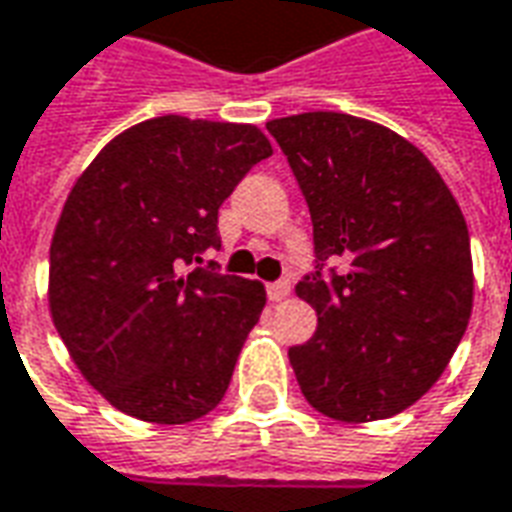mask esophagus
<instances>
[{
	"mask_svg": "<svg viewBox=\"0 0 512 512\" xmlns=\"http://www.w3.org/2000/svg\"><path fill=\"white\" fill-rule=\"evenodd\" d=\"M289 292H292V284H289V281H275V284H267V297H270L273 303H281V300H286V297H289Z\"/></svg>",
	"mask_w": 512,
	"mask_h": 512,
	"instance_id": "obj_1",
	"label": "esophagus"
}]
</instances>
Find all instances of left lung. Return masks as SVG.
<instances>
[{"instance_id": "1", "label": "left lung", "mask_w": 512, "mask_h": 512, "mask_svg": "<svg viewBox=\"0 0 512 512\" xmlns=\"http://www.w3.org/2000/svg\"><path fill=\"white\" fill-rule=\"evenodd\" d=\"M306 195L317 273L295 292L317 331L289 347L311 408L375 422L411 408L466 333L474 270L466 217L419 148L344 112L267 123ZM342 255L348 270L321 278Z\"/></svg>"}]
</instances>
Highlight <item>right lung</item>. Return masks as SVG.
Listing matches in <instances>:
<instances>
[{"label":"right lung","instance_id":"add662e5","mask_svg":"<svg viewBox=\"0 0 512 512\" xmlns=\"http://www.w3.org/2000/svg\"><path fill=\"white\" fill-rule=\"evenodd\" d=\"M273 154L250 123L162 115L101 148L49 248V311L76 369L140 422L187 424L223 400L259 322V281L201 264L217 209Z\"/></svg>","mask_w":512,"mask_h":512}]
</instances>
